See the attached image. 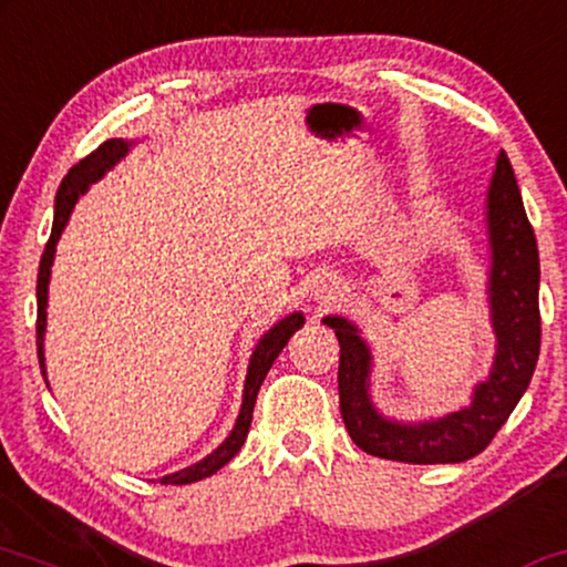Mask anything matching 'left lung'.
Segmentation results:
<instances>
[{"mask_svg": "<svg viewBox=\"0 0 567 567\" xmlns=\"http://www.w3.org/2000/svg\"><path fill=\"white\" fill-rule=\"evenodd\" d=\"M492 235V321L497 355L486 382L476 386L474 403L463 411L419 426L392 424L369 403V350L355 327L327 317L340 340V413L346 429L363 453L398 463H463L489 447L499 426L511 419L532 382L542 346L539 313V250L532 221L523 209L511 159L503 152L489 185Z\"/></svg>", "mask_w": 567, "mask_h": 567, "instance_id": "left-lung-1", "label": "left lung"}]
</instances>
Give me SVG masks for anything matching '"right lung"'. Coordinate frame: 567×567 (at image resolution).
<instances>
[{"label":"right lung","instance_id":"obj_1","mask_svg":"<svg viewBox=\"0 0 567 567\" xmlns=\"http://www.w3.org/2000/svg\"><path fill=\"white\" fill-rule=\"evenodd\" d=\"M127 152V143L120 138L104 141L96 152H91L89 156H83L81 162L70 167L68 175L62 177L60 190H56V204H54V225H52V235H49L44 254H41V264H39V279H35V300H39V311H35V348H39V363H41V374L47 379L44 371V329H47V285H49V271H52V259H54V246L60 240V235L68 225L70 212H73L75 200L81 193L89 188L91 183H96L99 177L104 175L106 169L112 167L114 162H120ZM300 324H303V317L300 313H292V317L282 319L275 329H269L267 334L261 337L259 346L254 350V358H250L248 367V379H246V395H243V408L238 415V424H235L233 434L227 436L225 442L214 450L212 455H206L204 461L190 465V468L177 471V474L162 476V484H193L200 482V478L217 474L225 463H230L238 450L246 442L248 429H250V419H254V405H256V395H259L264 377L275 363V358L282 353V348L288 346V340L298 332Z\"/></svg>","mask_w":567,"mask_h":567}]
</instances>
